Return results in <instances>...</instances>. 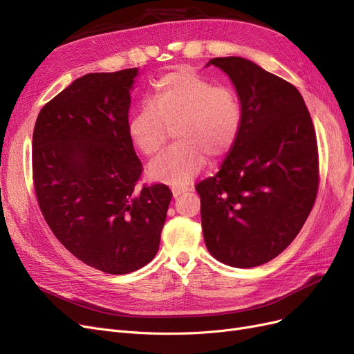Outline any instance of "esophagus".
<instances>
[{"label": "esophagus", "mask_w": 354, "mask_h": 354, "mask_svg": "<svg viewBox=\"0 0 354 354\" xmlns=\"http://www.w3.org/2000/svg\"><path fill=\"white\" fill-rule=\"evenodd\" d=\"M189 191L188 187H182V185H172V192L175 197H179L182 194H187Z\"/></svg>", "instance_id": "34e87169"}]
</instances>
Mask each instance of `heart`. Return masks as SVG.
Masks as SVG:
<instances>
[{"mask_svg": "<svg viewBox=\"0 0 354 354\" xmlns=\"http://www.w3.org/2000/svg\"><path fill=\"white\" fill-rule=\"evenodd\" d=\"M175 144L151 160L150 175L185 185L207 165L208 154H226L236 141L242 109L236 95L214 86L191 70H176L154 84L149 102L131 118L128 134L134 146L151 156L166 138V124H175Z\"/></svg>", "mask_w": 354, "mask_h": 354, "instance_id": "heart-1", "label": "heart"}]
</instances>
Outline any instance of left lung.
I'll list each match as a JSON object with an SVG mask.
<instances>
[{
    "instance_id": "left-lung-1",
    "label": "left lung",
    "mask_w": 354,
    "mask_h": 354,
    "mask_svg": "<svg viewBox=\"0 0 354 354\" xmlns=\"http://www.w3.org/2000/svg\"><path fill=\"white\" fill-rule=\"evenodd\" d=\"M236 88L239 136L213 178L195 187L208 252L251 268L280 255L305 225L318 192V146L299 90L241 57L213 58Z\"/></svg>"
}]
</instances>
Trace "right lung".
Wrapping results in <instances>:
<instances>
[{"instance_id":"right-lung-1","label":"right lung","mask_w":354,"mask_h":354,"mask_svg":"<svg viewBox=\"0 0 354 354\" xmlns=\"http://www.w3.org/2000/svg\"><path fill=\"white\" fill-rule=\"evenodd\" d=\"M138 68L91 73L39 112L32 163L39 207L55 238L84 264L133 272L154 258L172 192L137 187L141 162L128 134Z\"/></svg>"}]
</instances>
